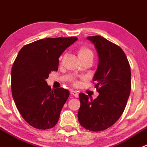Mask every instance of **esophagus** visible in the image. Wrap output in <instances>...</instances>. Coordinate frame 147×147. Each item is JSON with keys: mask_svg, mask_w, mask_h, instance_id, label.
Instances as JSON below:
<instances>
[{"mask_svg": "<svg viewBox=\"0 0 147 147\" xmlns=\"http://www.w3.org/2000/svg\"><path fill=\"white\" fill-rule=\"evenodd\" d=\"M70 94H72V95H73L74 97H75L77 98V97H78V96H79V94H78V92L75 91V90H72V91L70 92Z\"/></svg>", "mask_w": 147, "mask_h": 147, "instance_id": "esophagus-1", "label": "esophagus"}]
</instances>
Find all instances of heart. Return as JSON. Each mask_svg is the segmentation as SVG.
Here are the masks:
<instances>
[{"mask_svg": "<svg viewBox=\"0 0 147 147\" xmlns=\"http://www.w3.org/2000/svg\"><path fill=\"white\" fill-rule=\"evenodd\" d=\"M78 55L79 58H82V57H93V53L87 46H82V47L78 48Z\"/></svg>", "mask_w": 147, "mask_h": 147, "instance_id": "b5f03b06", "label": "heart"}]
</instances>
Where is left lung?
<instances>
[{
  "mask_svg": "<svg viewBox=\"0 0 147 147\" xmlns=\"http://www.w3.org/2000/svg\"><path fill=\"white\" fill-rule=\"evenodd\" d=\"M98 55V65L93 77L98 97L92 100L80 93L78 117L81 126L92 131L113 125L122 115L131 91V69L124 51L99 35L89 36Z\"/></svg>",
  "mask_w": 147,
  "mask_h": 147,
  "instance_id": "8db88e82",
  "label": "left lung"
}]
</instances>
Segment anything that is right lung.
Listing matches in <instances>:
<instances>
[{
	"label": "right lung",
	"instance_id": "obj_1",
	"mask_svg": "<svg viewBox=\"0 0 147 147\" xmlns=\"http://www.w3.org/2000/svg\"><path fill=\"white\" fill-rule=\"evenodd\" d=\"M78 40L48 38L25 45L19 51L11 70V90L16 107L23 119L35 128L55 127L69 97L64 88L52 90L46 80L57 71L59 57Z\"/></svg>",
	"mask_w": 147,
	"mask_h": 147
}]
</instances>
